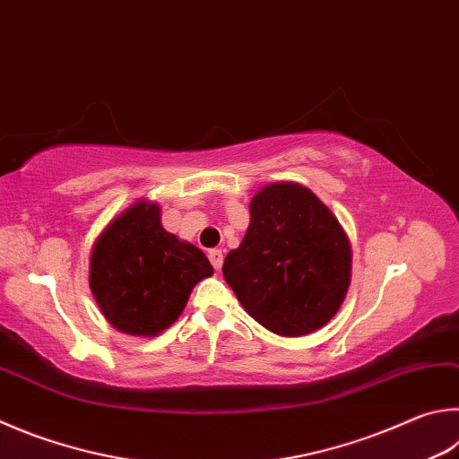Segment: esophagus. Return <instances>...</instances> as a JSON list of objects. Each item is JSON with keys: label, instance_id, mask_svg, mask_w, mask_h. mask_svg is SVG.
Instances as JSON below:
<instances>
[{"label": "esophagus", "instance_id": "esophagus-1", "mask_svg": "<svg viewBox=\"0 0 459 459\" xmlns=\"http://www.w3.org/2000/svg\"><path fill=\"white\" fill-rule=\"evenodd\" d=\"M208 261H211V264L214 266L216 271H221V266H222V251H221V248H212V251L208 253Z\"/></svg>", "mask_w": 459, "mask_h": 459}]
</instances>
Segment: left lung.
<instances>
[{
  "label": "left lung",
  "mask_w": 459,
  "mask_h": 459,
  "mask_svg": "<svg viewBox=\"0 0 459 459\" xmlns=\"http://www.w3.org/2000/svg\"><path fill=\"white\" fill-rule=\"evenodd\" d=\"M222 274L256 323L301 337L329 323L343 303L351 247L309 188L274 182L251 201V224L224 258Z\"/></svg>",
  "instance_id": "obj_1"
}]
</instances>
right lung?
Here are the masks:
<instances>
[{
    "label": "right lung",
    "instance_id": "right-lung-1",
    "mask_svg": "<svg viewBox=\"0 0 459 459\" xmlns=\"http://www.w3.org/2000/svg\"><path fill=\"white\" fill-rule=\"evenodd\" d=\"M211 274L201 248L166 232L158 204L144 201L108 224L90 258V289L100 309L130 335L169 329L196 282Z\"/></svg>",
    "mask_w": 459,
    "mask_h": 459
}]
</instances>
